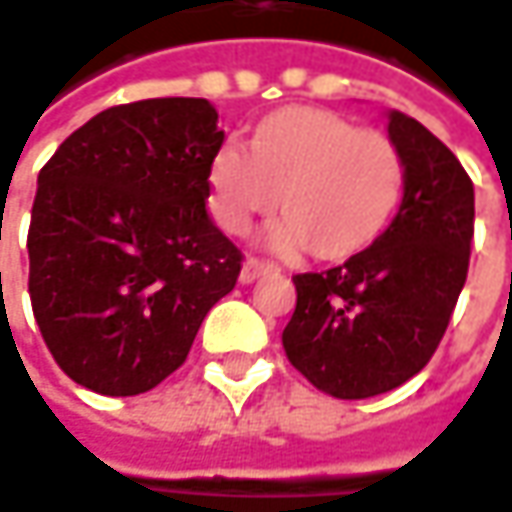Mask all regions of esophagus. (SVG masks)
Segmentation results:
<instances>
[{
    "label": "esophagus",
    "instance_id": "obj_1",
    "mask_svg": "<svg viewBox=\"0 0 512 512\" xmlns=\"http://www.w3.org/2000/svg\"><path fill=\"white\" fill-rule=\"evenodd\" d=\"M273 265H268V262H262V259H244L242 265V285H250V282H256L259 276H265V273H273Z\"/></svg>",
    "mask_w": 512,
    "mask_h": 512
}]
</instances>
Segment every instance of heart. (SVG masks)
<instances>
[{"mask_svg":"<svg viewBox=\"0 0 512 512\" xmlns=\"http://www.w3.org/2000/svg\"><path fill=\"white\" fill-rule=\"evenodd\" d=\"M210 210L230 236L276 207L270 247L348 262L383 236L403 198L406 167L392 138L320 106H285L256 123L247 152L227 143L210 161Z\"/></svg>","mask_w":512,"mask_h":512,"instance_id":"heart-1","label":"heart"}]
</instances>
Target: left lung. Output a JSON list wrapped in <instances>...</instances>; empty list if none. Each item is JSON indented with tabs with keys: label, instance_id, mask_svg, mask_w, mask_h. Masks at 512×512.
<instances>
[{
	"label": "left lung",
	"instance_id": "1",
	"mask_svg": "<svg viewBox=\"0 0 512 512\" xmlns=\"http://www.w3.org/2000/svg\"><path fill=\"white\" fill-rule=\"evenodd\" d=\"M406 184L397 216L366 253L294 276L282 345L320 392L363 400L429 363L467 282L475 192L461 161L423 123L389 112Z\"/></svg>",
	"mask_w": 512,
	"mask_h": 512
}]
</instances>
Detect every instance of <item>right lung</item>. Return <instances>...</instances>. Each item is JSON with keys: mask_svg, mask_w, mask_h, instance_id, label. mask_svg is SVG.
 I'll use <instances>...</instances> for the list:
<instances>
[{"mask_svg": "<svg viewBox=\"0 0 512 512\" xmlns=\"http://www.w3.org/2000/svg\"><path fill=\"white\" fill-rule=\"evenodd\" d=\"M224 143L201 97L112 106L39 169L28 294L57 366L97 395L155 389L178 369L242 250L207 216Z\"/></svg>", "mask_w": 512, "mask_h": 512, "instance_id": "obj_1", "label": "right lung"}]
</instances>
